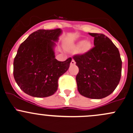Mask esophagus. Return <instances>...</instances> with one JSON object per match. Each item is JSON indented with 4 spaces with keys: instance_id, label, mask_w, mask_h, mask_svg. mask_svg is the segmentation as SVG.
<instances>
[{
    "instance_id": "1",
    "label": "esophagus",
    "mask_w": 133,
    "mask_h": 133,
    "mask_svg": "<svg viewBox=\"0 0 133 133\" xmlns=\"http://www.w3.org/2000/svg\"><path fill=\"white\" fill-rule=\"evenodd\" d=\"M70 65H76V61H75L74 59H72V61H71V63H70Z\"/></svg>"
}]
</instances>
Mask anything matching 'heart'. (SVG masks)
Masks as SVG:
<instances>
[{
  "label": "heart",
  "instance_id": "b5f03b06",
  "mask_svg": "<svg viewBox=\"0 0 133 133\" xmlns=\"http://www.w3.org/2000/svg\"><path fill=\"white\" fill-rule=\"evenodd\" d=\"M92 49V44L90 41L81 40L79 42L72 45L68 46L67 49L70 51H76L79 50L81 54H87Z\"/></svg>",
  "mask_w": 133,
  "mask_h": 133
}]
</instances>
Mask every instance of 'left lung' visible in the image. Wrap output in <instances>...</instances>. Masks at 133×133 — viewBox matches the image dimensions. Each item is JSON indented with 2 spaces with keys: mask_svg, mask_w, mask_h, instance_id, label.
<instances>
[{
  "mask_svg": "<svg viewBox=\"0 0 133 133\" xmlns=\"http://www.w3.org/2000/svg\"><path fill=\"white\" fill-rule=\"evenodd\" d=\"M94 46L89 52L75 55L79 68L76 76L77 90L83 96L100 99L114 91L120 82L122 59L118 49L103 34L90 33Z\"/></svg>",
  "mask_w": 133,
  "mask_h": 133,
  "instance_id": "8db88e82",
  "label": "left lung"
}]
</instances>
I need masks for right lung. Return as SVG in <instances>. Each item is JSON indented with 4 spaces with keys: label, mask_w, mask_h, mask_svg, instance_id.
<instances>
[{
    "label": "right lung",
    "mask_w": 133,
    "mask_h": 133,
    "mask_svg": "<svg viewBox=\"0 0 133 133\" xmlns=\"http://www.w3.org/2000/svg\"><path fill=\"white\" fill-rule=\"evenodd\" d=\"M60 29H39L21 43L13 62V76L20 88L27 95L46 97L58 87V79L68 70L72 58L59 61L55 58L54 42Z\"/></svg>",
    "instance_id": "obj_1"
}]
</instances>
